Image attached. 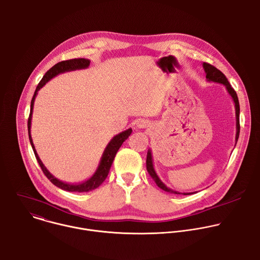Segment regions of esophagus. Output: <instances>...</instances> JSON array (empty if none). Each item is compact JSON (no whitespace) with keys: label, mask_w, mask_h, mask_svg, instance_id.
Instances as JSON below:
<instances>
[{"label":"esophagus","mask_w":260,"mask_h":260,"mask_svg":"<svg viewBox=\"0 0 260 260\" xmlns=\"http://www.w3.org/2000/svg\"><path fill=\"white\" fill-rule=\"evenodd\" d=\"M147 124H148V122L145 121V120H143V119H139V120L137 121V123H136L137 127H139V128H145V127L147 126Z\"/></svg>","instance_id":"1"}]
</instances>
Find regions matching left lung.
<instances>
[{
    "label": "left lung",
    "instance_id": "left-lung-1",
    "mask_svg": "<svg viewBox=\"0 0 260 260\" xmlns=\"http://www.w3.org/2000/svg\"><path fill=\"white\" fill-rule=\"evenodd\" d=\"M203 68L206 72V78L208 81L210 82H217V83H221L223 84L226 87L228 92L231 94L232 99L234 100L235 103V108H236V118H237V134H236V144L238 142L239 139V135H240V104H239V99L237 95V92L235 91V89L232 87V85L230 84L228 78L225 77V75L222 73L220 70H218L217 68H215L214 66L208 63V62H204L203 63ZM146 168L148 173L151 176V178L154 180V182L156 183L157 186L159 188H161L162 190L170 192V193H174V194H184V196H188V194H192L196 192H185V193H181L179 191H175L169 187H167V185L159 179V177L157 176L154 167H153V159H152V153L151 150L149 149L147 152V159H146Z\"/></svg>",
    "mask_w": 260,
    "mask_h": 260
}]
</instances>
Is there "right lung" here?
I'll return each mask as SVG.
<instances>
[{
	"instance_id": "right-lung-1",
	"label": "right lung",
	"mask_w": 260,
	"mask_h": 260,
	"mask_svg": "<svg viewBox=\"0 0 260 260\" xmlns=\"http://www.w3.org/2000/svg\"><path fill=\"white\" fill-rule=\"evenodd\" d=\"M89 63H90V60L86 59V58H74V59L59 61L56 64H54L51 69H49L45 73V75L43 76L42 80L39 82L38 86H37V88L35 90V93L32 95L31 102H30V111H29V116H28V120H27V131H28L29 142H30L31 148L34 150L35 156H36L37 160H38V164L40 165L43 173L50 180V182L55 185V186H57L58 188H60L62 190L71 191V192H87V191H90V190H93V189L98 188L100 185L105 181V179L107 178V176L109 174V171H110V168H111V166H112V162L115 158V155H116L118 149L120 148V146L131 136V134L133 132L132 128H128L124 132L116 135L115 137H113V139L109 142V144L105 148L104 153L102 155L101 161L99 164V167H98L95 173L88 180H86L85 182L79 183V184H69V183H64V182L59 181L53 175L50 174V172L46 169V167L41 161L38 153H37V151L35 149L32 139H31V136H30V122H31V115H32L35 99H36L37 94H38V91L50 79L57 76L58 74H61V73H64V72H70V71H75V70L87 69L89 67Z\"/></svg>"
}]
</instances>
